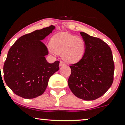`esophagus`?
<instances>
[{
  "mask_svg": "<svg viewBox=\"0 0 125 125\" xmlns=\"http://www.w3.org/2000/svg\"><path fill=\"white\" fill-rule=\"evenodd\" d=\"M64 65H65V64H64V63L63 62H60V63H59V66H60V67H62V66H64Z\"/></svg>",
  "mask_w": 125,
  "mask_h": 125,
  "instance_id": "esophagus-1",
  "label": "esophagus"
}]
</instances>
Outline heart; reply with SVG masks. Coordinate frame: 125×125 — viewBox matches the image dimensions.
Masks as SVG:
<instances>
[{
	"mask_svg": "<svg viewBox=\"0 0 125 125\" xmlns=\"http://www.w3.org/2000/svg\"><path fill=\"white\" fill-rule=\"evenodd\" d=\"M48 48L53 54H61L63 60L68 63H75L83 56L85 43L81 37L62 32L52 38L51 44H48Z\"/></svg>",
	"mask_w": 125,
	"mask_h": 125,
	"instance_id": "1",
	"label": "heart"
}]
</instances>
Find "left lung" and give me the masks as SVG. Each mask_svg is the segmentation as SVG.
<instances>
[{
  "label": "left lung",
  "instance_id": "left-lung-1",
  "mask_svg": "<svg viewBox=\"0 0 125 125\" xmlns=\"http://www.w3.org/2000/svg\"><path fill=\"white\" fill-rule=\"evenodd\" d=\"M85 43L83 58L71 64L68 85L74 95L84 100L101 97L113 83L114 63L111 48L99 38L80 32Z\"/></svg>",
  "mask_w": 125,
  "mask_h": 125
}]
</instances>
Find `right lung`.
I'll return each instance as SVG.
<instances>
[{"mask_svg": "<svg viewBox=\"0 0 125 125\" xmlns=\"http://www.w3.org/2000/svg\"><path fill=\"white\" fill-rule=\"evenodd\" d=\"M55 29L51 25L25 34L9 50L3 66L4 79L17 95L25 99L42 95L49 79L59 70V61H47L48 49L42 42Z\"/></svg>", "mask_w": 125, "mask_h": 125, "instance_id": "obj_1", "label": "right lung"}]
</instances>
